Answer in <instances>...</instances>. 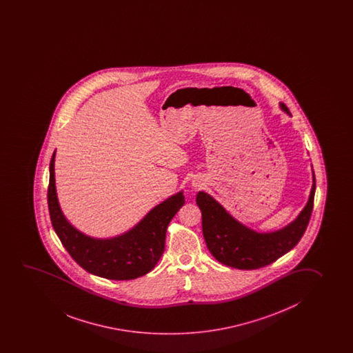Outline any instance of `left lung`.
<instances>
[{
	"label": "left lung",
	"mask_w": 353,
	"mask_h": 353,
	"mask_svg": "<svg viewBox=\"0 0 353 353\" xmlns=\"http://www.w3.org/2000/svg\"><path fill=\"white\" fill-rule=\"evenodd\" d=\"M289 112L285 104H281ZM316 192L313 174L310 199L296 220L285 228L272 233H257L246 228L204 192L196 195V204L203 216V234L210 252L225 266L238 270H257L268 266L292 250L300 241L311 219Z\"/></svg>",
	"instance_id": "8db88e82"
}]
</instances>
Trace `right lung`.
I'll return each mask as SVG.
<instances>
[{
    "label": "right lung",
    "instance_id": "obj_1",
    "mask_svg": "<svg viewBox=\"0 0 353 353\" xmlns=\"http://www.w3.org/2000/svg\"><path fill=\"white\" fill-rule=\"evenodd\" d=\"M54 155L50 163L47 201L53 230L69 255L88 273L114 281L136 279L152 271L163 255L170 221L183 206V193L155 206L125 234L112 239L90 238L75 230L61 214L54 183Z\"/></svg>",
    "mask_w": 353,
    "mask_h": 353
}]
</instances>
